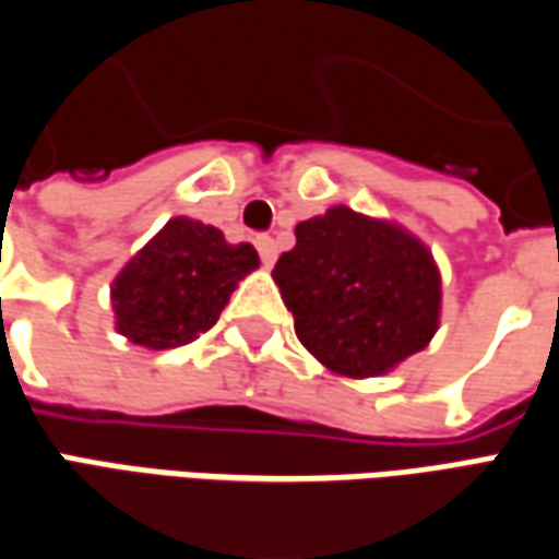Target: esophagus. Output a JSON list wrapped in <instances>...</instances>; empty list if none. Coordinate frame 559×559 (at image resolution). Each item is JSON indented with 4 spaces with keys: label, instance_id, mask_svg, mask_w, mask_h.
<instances>
[{
    "label": "esophagus",
    "instance_id": "obj_1",
    "mask_svg": "<svg viewBox=\"0 0 559 559\" xmlns=\"http://www.w3.org/2000/svg\"><path fill=\"white\" fill-rule=\"evenodd\" d=\"M255 246L264 267H271L273 261H276V242H273V237H255Z\"/></svg>",
    "mask_w": 559,
    "mask_h": 559
}]
</instances>
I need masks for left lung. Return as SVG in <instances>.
Here are the masks:
<instances>
[{"instance_id": "1", "label": "left lung", "mask_w": 559, "mask_h": 559, "mask_svg": "<svg viewBox=\"0 0 559 559\" xmlns=\"http://www.w3.org/2000/svg\"><path fill=\"white\" fill-rule=\"evenodd\" d=\"M273 280L295 334L329 371L377 377L429 346L441 317L432 252L392 222L331 206L295 228Z\"/></svg>"}]
</instances>
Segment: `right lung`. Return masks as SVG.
Returning a JSON list of instances; mask_svg holds the SVG:
<instances>
[{
    "mask_svg": "<svg viewBox=\"0 0 559 559\" xmlns=\"http://www.w3.org/2000/svg\"><path fill=\"white\" fill-rule=\"evenodd\" d=\"M258 267L249 242L194 218H169L111 283L115 329L130 344L173 349L191 344L222 317L230 292Z\"/></svg>",
    "mask_w": 559,
    "mask_h": 559,
    "instance_id": "right-lung-1",
    "label": "right lung"
}]
</instances>
